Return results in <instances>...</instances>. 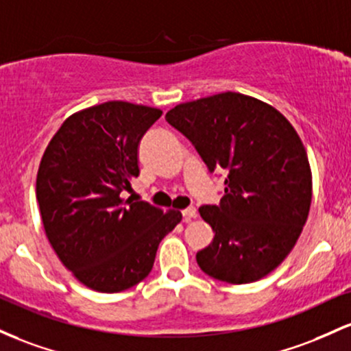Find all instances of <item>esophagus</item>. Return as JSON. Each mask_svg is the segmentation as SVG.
Returning <instances> with one entry per match:
<instances>
[{"label": "esophagus", "instance_id": "obj_1", "mask_svg": "<svg viewBox=\"0 0 351 351\" xmlns=\"http://www.w3.org/2000/svg\"><path fill=\"white\" fill-rule=\"evenodd\" d=\"M182 215H184V220H191V219L197 217V210H195V207H187V208H184V210H182Z\"/></svg>", "mask_w": 351, "mask_h": 351}]
</instances>
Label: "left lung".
<instances>
[{"label": "left lung", "mask_w": 351, "mask_h": 351, "mask_svg": "<svg viewBox=\"0 0 351 351\" xmlns=\"http://www.w3.org/2000/svg\"><path fill=\"white\" fill-rule=\"evenodd\" d=\"M165 121L210 174H227L220 202L199 208L215 235L197 263L220 282L261 280L285 261L308 217L312 174L300 137L277 109L230 90L176 106Z\"/></svg>", "instance_id": "left-lung-1"}]
</instances>
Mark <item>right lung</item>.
<instances>
[{
    "instance_id": "add662e5",
    "label": "right lung",
    "mask_w": 351,
    "mask_h": 351,
    "mask_svg": "<svg viewBox=\"0 0 351 351\" xmlns=\"http://www.w3.org/2000/svg\"><path fill=\"white\" fill-rule=\"evenodd\" d=\"M162 111L108 101L73 114L51 139L36 179L46 235L81 283L116 293L144 280L180 212L121 199L139 176L137 147Z\"/></svg>"
}]
</instances>
